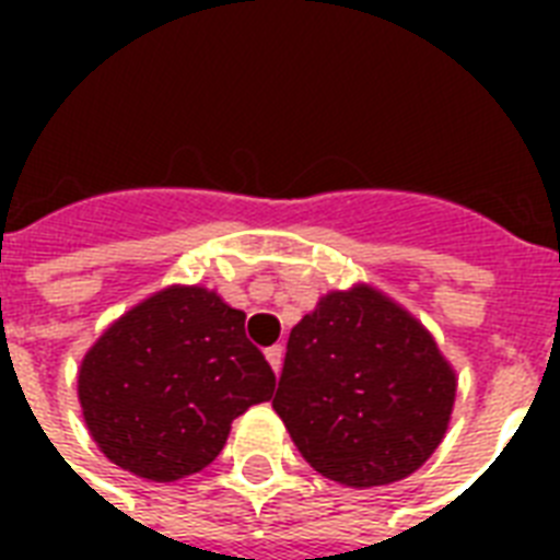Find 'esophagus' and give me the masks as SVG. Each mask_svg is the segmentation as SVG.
<instances>
[{"instance_id": "esophagus-1", "label": "esophagus", "mask_w": 560, "mask_h": 560, "mask_svg": "<svg viewBox=\"0 0 560 560\" xmlns=\"http://www.w3.org/2000/svg\"><path fill=\"white\" fill-rule=\"evenodd\" d=\"M264 358H267V363L272 366V372H279L281 358H284V349H281V346H270V349L264 351Z\"/></svg>"}]
</instances>
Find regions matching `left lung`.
Returning a JSON list of instances; mask_svg holds the SVG:
<instances>
[{
  "label": "left lung",
  "instance_id": "1",
  "mask_svg": "<svg viewBox=\"0 0 560 560\" xmlns=\"http://www.w3.org/2000/svg\"><path fill=\"white\" fill-rule=\"evenodd\" d=\"M456 372L433 334L372 284L325 293L290 331L272 409L299 453L349 488L416 474L451 424Z\"/></svg>",
  "mask_w": 560,
  "mask_h": 560
}]
</instances>
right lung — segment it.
<instances>
[{"instance_id": "obj_1", "label": "right lung", "mask_w": 560, "mask_h": 560, "mask_svg": "<svg viewBox=\"0 0 560 560\" xmlns=\"http://www.w3.org/2000/svg\"><path fill=\"white\" fill-rule=\"evenodd\" d=\"M244 319L200 284H171L118 316L78 369V400L98 451L148 482L211 465L232 421L276 389Z\"/></svg>"}]
</instances>
